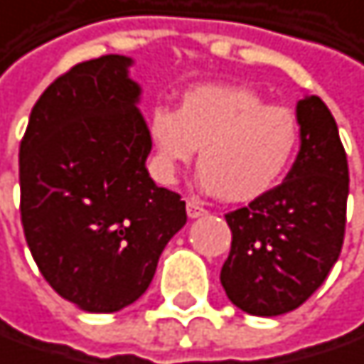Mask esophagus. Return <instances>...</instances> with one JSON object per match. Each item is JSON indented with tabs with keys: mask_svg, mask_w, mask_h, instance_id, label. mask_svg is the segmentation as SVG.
I'll list each match as a JSON object with an SVG mask.
<instances>
[{
	"mask_svg": "<svg viewBox=\"0 0 364 364\" xmlns=\"http://www.w3.org/2000/svg\"><path fill=\"white\" fill-rule=\"evenodd\" d=\"M186 213H188V218H201V215H205L207 213V209L205 207H201L199 203H195V201H188L186 203Z\"/></svg>",
	"mask_w": 364,
	"mask_h": 364,
	"instance_id": "1",
	"label": "esophagus"
}]
</instances>
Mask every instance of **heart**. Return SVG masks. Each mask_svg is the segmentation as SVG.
Returning <instances> with one entry per match:
<instances>
[{"instance_id":"1","label":"heart","mask_w":364,"mask_h":364,"mask_svg":"<svg viewBox=\"0 0 364 364\" xmlns=\"http://www.w3.org/2000/svg\"><path fill=\"white\" fill-rule=\"evenodd\" d=\"M149 134L159 182L173 184L201 149L199 188L228 203H251L283 180L299 144V121L247 85L201 83L182 94L176 111L157 107Z\"/></svg>"}]
</instances>
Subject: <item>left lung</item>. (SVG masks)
Wrapping results in <instances>:
<instances>
[{"label": "left lung", "mask_w": 364, "mask_h": 364, "mask_svg": "<svg viewBox=\"0 0 364 364\" xmlns=\"http://www.w3.org/2000/svg\"><path fill=\"white\" fill-rule=\"evenodd\" d=\"M299 153L283 184L226 213L232 232L220 281L253 316H279L312 296L340 257L348 159L338 123L318 96L297 102Z\"/></svg>", "instance_id": "obj_1"}]
</instances>
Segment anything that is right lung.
Instances as JSON below:
<instances>
[{
	"mask_svg": "<svg viewBox=\"0 0 364 364\" xmlns=\"http://www.w3.org/2000/svg\"><path fill=\"white\" fill-rule=\"evenodd\" d=\"M132 58L109 54L60 75L21 142V220L50 287L81 310L117 312L142 296L186 203L146 169L153 149Z\"/></svg>",
	"mask_w": 364,
	"mask_h": 364,
	"instance_id": "right-lung-1",
	"label": "right lung"
}]
</instances>
